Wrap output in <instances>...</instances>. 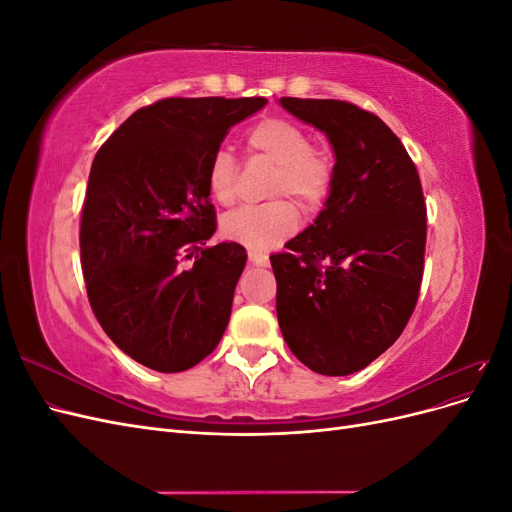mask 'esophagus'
I'll return each mask as SVG.
<instances>
[{
	"label": "esophagus",
	"mask_w": 512,
	"mask_h": 512,
	"mask_svg": "<svg viewBox=\"0 0 512 512\" xmlns=\"http://www.w3.org/2000/svg\"><path fill=\"white\" fill-rule=\"evenodd\" d=\"M247 258H250L252 265L256 267H269V256L260 254V252H247Z\"/></svg>",
	"instance_id": "esophagus-1"
}]
</instances>
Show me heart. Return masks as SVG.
<instances>
[{
    "instance_id": "heart-1",
    "label": "heart",
    "mask_w": 512,
    "mask_h": 512,
    "mask_svg": "<svg viewBox=\"0 0 512 512\" xmlns=\"http://www.w3.org/2000/svg\"><path fill=\"white\" fill-rule=\"evenodd\" d=\"M247 145L275 164L271 194L292 196L303 209H316L333 188V162L309 147V136L294 121L267 117L247 132ZM237 164L226 149L215 151L207 168V188L220 205L235 198ZM297 228V209L284 198L262 205H241L224 215L222 235L250 250H269Z\"/></svg>"
}]
</instances>
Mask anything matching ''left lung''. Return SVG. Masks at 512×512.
I'll return each instance as SVG.
<instances>
[{"label": "left lung", "instance_id": "obj_1", "mask_svg": "<svg viewBox=\"0 0 512 512\" xmlns=\"http://www.w3.org/2000/svg\"><path fill=\"white\" fill-rule=\"evenodd\" d=\"M280 104L324 132L335 166L314 224L271 256L277 322L303 365L350 376L391 348L414 312L427 239L421 179L380 117L342 100Z\"/></svg>", "mask_w": 512, "mask_h": 512}]
</instances>
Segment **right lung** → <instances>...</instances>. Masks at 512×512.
<instances>
[{
  "label": "right lung",
  "mask_w": 512,
  "mask_h": 512,
  "mask_svg": "<svg viewBox=\"0 0 512 512\" xmlns=\"http://www.w3.org/2000/svg\"><path fill=\"white\" fill-rule=\"evenodd\" d=\"M265 104L166 98L138 108L96 153L81 218L87 297L136 363L175 374L220 344L247 254L239 243L207 245V168L228 130Z\"/></svg>",
  "instance_id": "right-lung-1"
}]
</instances>
